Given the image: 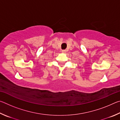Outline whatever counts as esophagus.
I'll return each instance as SVG.
<instances>
[{
    "mask_svg": "<svg viewBox=\"0 0 120 120\" xmlns=\"http://www.w3.org/2000/svg\"><path fill=\"white\" fill-rule=\"evenodd\" d=\"M61 52H62V53H65L66 52V50H62L61 51Z\"/></svg>",
    "mask_w": 120,
    "mask_h": 120,
    "instance_id": "esophagus-1",
    "label": "esophagus"
}]
</instances>
